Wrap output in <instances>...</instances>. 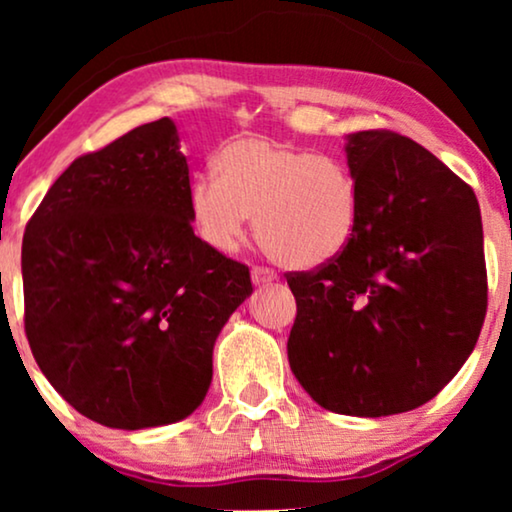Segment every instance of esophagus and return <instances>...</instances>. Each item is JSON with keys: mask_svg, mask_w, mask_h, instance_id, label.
<instances>
[{"mask_svg": "<svg viewBox=\"0 0 512 512\" xmlns=\"http://www.w3.org/2000/svg\"><path fill=\"white\" fill-rule=\"evenodd\" d=\"M251 279H254L256 286H265L275 282L277 272L272 268H265V265H254V268H251Z\"/></svg>", "mask_w": 512, "mask_h": 512, "instance_id": "34e87169", "label": "esophagus"}]
</instances>
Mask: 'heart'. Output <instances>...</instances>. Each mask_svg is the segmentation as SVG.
<instances>
[{"label": "heart", "instance_id": "obj_1", "mask_svg": "<svg viewBox=\"0 0 512 512\" xmlns=\"http://www.w3.org/2000/svg\"><path fill=\"white\" fill-rule=\"evenodd\" d=\"M214 170L191 181L186 202L200 240L216 251L237 249L256 216L265 254L310 270L338 258L359 230V184L338 158L242 137L216 153Z\"/></svg>", "mask_w": 512, "mask_h": 512}]
</instances>
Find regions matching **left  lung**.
<instances>
[{"label":"left lung","mask_w":512,"mask_h":512,"mask_svg":"<svg viewBox=\"0 0 512 512\" xmlns=\"http://www.w3.org/2000/svg\"><path fill=\"white\" fill-rule=\"evenodd\" d=\"M361 223L331 263L286 272L298 314L293 375L321 408L387 417L431 401L464 366L487 314L473 188L391 130L349 135Z\"/></svg>","instance_id":"1"}]
</instances>
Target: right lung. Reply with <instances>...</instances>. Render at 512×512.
<instances>
[{
  "label": "right lung",
  "instance_id": "right-lung-1",
  "mask_svg": "<svg viewBox=\"0 0 512 512\" xmlns=\"http://www.w3.org/2000/svg\"><path fill=\"white\" fill-rule=\"evenodd\" d=\"M188 163L170 118L83 153L23 237L25 335L83 417L146 429L191 415L249 268L207 247L188 214Z\"/></svg>",
  "mask_w": 512,
  "mask_h": 512
}]
</instances>
